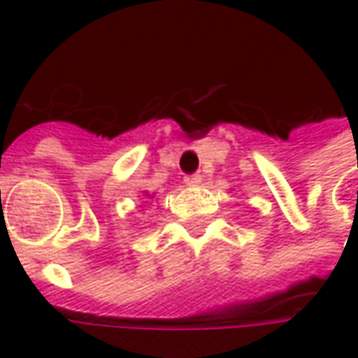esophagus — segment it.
<instances>
[{
	"label": "esophagus",
	"instance_id": "obj_1",
	"mask_svg": "<svg viewBox=\"0 0 358 358\" xmlns=\"http://www.w3.org/2000/svg\"><path fill=\"white\" fill-rule=\"evenodd\" d=\"M185 183L187 185H199L201 183V175L199 173H191L185 177Z\"/></svg>",
	"mask_w": 358,
	"mask_h": 358
}]
</instances>
